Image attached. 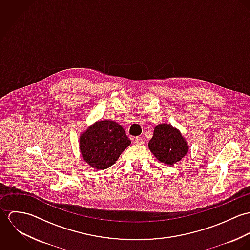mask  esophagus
<instances>
[{"label":"esophagus","mask_w":250,"mask_h":250,"mask_svg":"<svg viewBox=\"0 0 250 250\" xmlns=\"http://www.w3.org/2000/svg\"><path fill=\"white\" fill-rule=\"evenodd\" d=\"M133 141L136 144H143V138H141V137H136V138H134Z\"/></svg>","instance_id":"obj_1"}]
</instances>
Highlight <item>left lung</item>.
Masks as SVG:
<instances>
[{"mask_svg": "<svg viewBox=\"0 0 250 250\" xmlns=\"http://www.w3.org/2000/svg\"><path fill=\"white\" fill-rule=\"evenodd\" d=\"M148 147L160 162L174 166L187 155L189 146L180 130L168 123H162L154 128Z\"/></svg>", "mask_w": 250, "mask_h": 250, "instance_id": "8db88e82", "label": "left lung"}]
</instances>
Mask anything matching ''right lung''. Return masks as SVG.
<instances>
[{
	"mask_svg": "<svg viewBox=\"0 0 250 250\" xmlns=\"http://www.w3.org/2000/svg\"><path fill=\"white\" fill-rule=\"evenodd\" d=\"M83 159L93 168L102 170L111 167L131 144L122 126L114 120H98L80 136Z\"/></svg>",
	"mask_w": 250,
	"mask_h": 250,
	"instance_id": "1",
	"label": "right lung"
}]
</instances>
